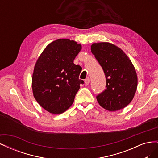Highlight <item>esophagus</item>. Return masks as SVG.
<instances>
[{"label": "esophagus", "mask_w": 158, "mask_h": 158, "mask_svg": "<svg viewBox=\"0 0 158 158\" xmlns=\"http://www.w3.org/2000/svg\"><path fill=\"white\" fill-rule=\"evenodd\" d=\"M84 82H85V84H87V85H88V84H89V82H90V79H89V78H87L85 80Z\"/></svg>", "instance_id": "34e87169"}]
</instances>
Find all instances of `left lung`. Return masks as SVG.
Returning a JSON list of instances; mask_svg holds the SVG:
<instances>
[{"mask_svg": "<svg viewBox=\"0 0 158 158\" xmlns=\"http://www.w3.org/2000/svg\"><path fill=\"white\" fill-rule=\"evenodd\" d=\"M91 51L106 78V89L96 96L99 104L110 111L125 108L137 88V75L131 60L120 48L109 43L94 44Z\"/></svg>", "mask_w": 158, "mask_h": 158, "instance_id": "obj_1", "label": "left lung"}]
</instances>
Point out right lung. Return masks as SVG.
Wrapping results in <instances>:
<instances>
[{
  "instance_id": "right-lung-1",
  "label": "right lung",
  "mask_w": 158,
  "mask_h": 158,
  "mask_svg": "<svg viewBox=\"0 0 158 158\" xmlns=\"http://www.w3.org/2000/svg\"><path fill=\"white\" fill-rule=\"evenodd\" d=\"M82 49L74 41L60 39L47 46L37 60L32 77L33 96L52 114H60L73 103L80 85L82 67L74 64Z\"/></svg>"
}]
</instances>
